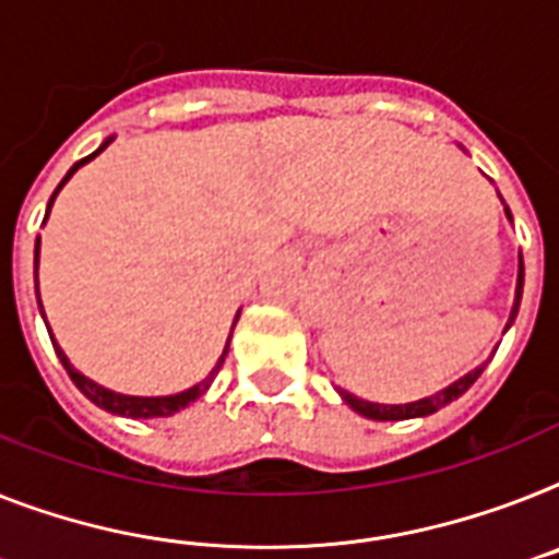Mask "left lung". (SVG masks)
<instances>
[{"label":"left lung","instance_id":"left-lung-1","mask_svg":"<svg viewBox=\"0 0 559 559\" xmlns=\"http://www.w3.org/2000/svg\"><path fill=\"white\" fill-rule=\"evenodd\" d=\"M506 214H509V207H506ZM509 216H511V214H509ZM520 297H523V260H520V276H518V302H514V311H511L509 325H511V322H514V317H518ZM483 368H486V362H483V366H479V368H474L472 373H465L463 380H456L454 385H449V389L440 391V394L426 396V400H417V403H408V405L366 403V400H359V396L348 394V391H340V396H343L345 403L352 405V408H354V412H357V414H362V417H368V419H380V423H391V419L428 417V414L440 412V408H445V405H449L451 400H456V396H463L465 391L472 389L474 382H477L479 373H483Z\"/></svg>","mask_w":559,"mask_h":559}]
</instances>
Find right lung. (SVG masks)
Masks as SVG:
<instances>
[{
    "label": "right lung",
    "instance_id": "obj_1",
    "mask_svg": "<svg viewBox=\"0 0 559 559\" xmlns=\"http://www.w3.org/2000/svg\"><path fill=\"white\" fill-rule=\"evenodd\" d=\"M103 147H99V151H103ZM99 151H94V154L85 156V159H80V163L73 165V168L68 170V177H64L62 182H59V188H62L64 182H68V179L73 177V170L80 168V165H85L87 159H94V156L99 154ZM59 188H57V191H53V197H57V193H59ZM53 197H50V202H48V211H50V205H53ZM36 262H39V239H36L34 265H36ZM39 311H41V302H39ZM50 343H53V340H50ZM228 343H230V336H228ZM53 348H57V357L62 359L64 371H68V377H71V380H73V385H76V389H80L82 394H85L87 400H91V403L99 405V408H105V412H110V414H119V417H133V419L170 417V414H177L179 408H186V405H191L193 400H197V396L205 394V389H207V385H211V380H214V377H216V371L223 368L225 354H228V345H225L223 357L216 359V366L211 368V373H207L205 380H202L200 385H193V389L182 391V394H174V396H124V394H114V391L103 389V385H96L94 380H87V377H82V373L76 371V368H73L71 362H68V357H64V354L59 352V345H53Z\"/></svg>",
    "mask_w": 559,
    "mask_h": 559
}]
</instances>
